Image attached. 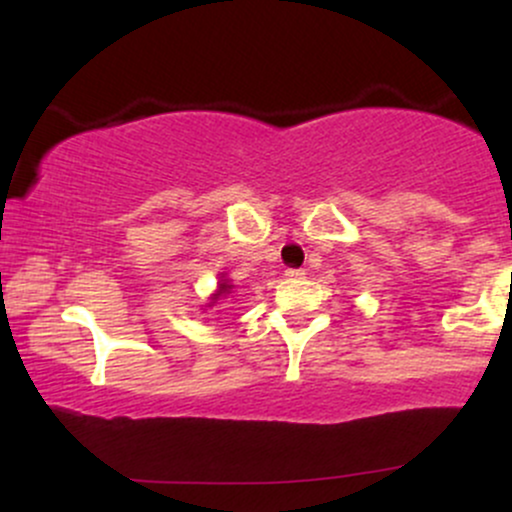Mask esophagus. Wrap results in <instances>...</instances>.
I'll return each mask as SVG.
<instances>
[{
	"label": "esophagus",
	"instance_id": "1",
	"mask_svg": "<svg viewBox=\"0 0 512 512\" xmlns=\"http://www.w3.org/2000/svg\"><path fill=\"white\" fill-rule=\"evenodd\" d=\"M286 276H289V279H303V276H305V269L291 267V269H286Z\"/></svg>",
	"mask_w": 512,
	"mask_h": 512
}]
</instances>
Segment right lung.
I'll list each match as a JSON object with an SVG mask.
<instances>
[{
  "label": "right lung",
  "mask_w": 512,
  "mask_h": 512,
  "mask_svg": "<svg viewBox=\"0 0 512 512\" xmlns=\"http://www.w3.org/2000/svg\"><path fill=\"white\" fill-rule=\"evenodd\" d=\"M228 289H231V286H228V284H221V286H219V293H214V296L219 298V296H223V293H226Z\"/></svg>",
  "instance_id": "obj_1"
}]
</instances>
